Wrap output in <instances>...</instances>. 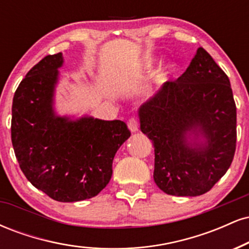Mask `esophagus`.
Here are the masks:
<instances>
[{
	"mask_svg": "<svg viewBox=\"0 0 249 249\" xmlns=\"http://www.w3.org/2000/svg\"><path fill=\"white\" fill-rule=\"evenodd\" d=\"M127 126L130 128L131 132H137L139 128V124H138V121H137V118H130L127 122Z\"/></svg>",
	"mask_w": 249,
	"mask_h": 249,
	"instance_id": "obj_1",
	"label": "esophagus"
}]
</instances>
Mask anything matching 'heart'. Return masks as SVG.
Segmentation results:
<instances>
[{
  "mask_svg": "<svg viewBox=\"0 0 249 249\" xmlns=\"http://www.w3.org/2000/svg\"><path fill=\"white\" fill-rule=\"evenodd\" d=\"M168 69H170V67H168ZM165 73H166V72H165Z\"/></svg>",
  "mask_w": 249,
  "mask_h": 249,
  "instance_id": "obj_1",
  "label": "heart"
}]
</instances>
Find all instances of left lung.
<instances>
[{
  "label": "left lung",
  "instance_id": "1",
  "mask_svg": "<svg viewBox=\"0 0 249 249\" xmlns=\"http://www.w3.org/2000/svg\"><path fill=\"white\" fill-rule=\"evenodd\" d=\"M139 119L142 132L154 146V181L165 193L201 196L232 164L236 147L233 91L204 48H198L177 81L165 83L142 105Z\"/></svg>",
  "mask_w": 249,
  "mask_h": 249
}]
</instances>
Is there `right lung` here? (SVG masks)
I'll list each match as a JSON object with an SVG mask.
<instances>
[{"label": "right lung", "instance_id": "right-lung-1", "mask_svg": "<svg viewBox=\"0 0 249 249\" xmlns=\"http://www.w3.org/2000/svg\"><path fill=\"white\" fill-rule=\"evenodd\" d=\"M62 53L48 55L15 91L11 142L22 172L51 199L73 202L96 196L110 181L118 148L131 136L122 121L56 116L53 92Z\"/></svg>", "mask_w": 249, "mask_h": 249}]
</instances>
